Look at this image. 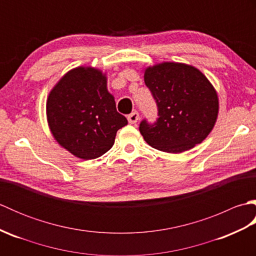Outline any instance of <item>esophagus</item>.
Segmentation results:
<instances>
[{
  "instance_id": "1",
  "label": "esophagus",
  "mask_w": 256,
  "mask_h": 256,
  "mask_svg": "<svg viewBox=\"0 0 256 256\" xmlns=\"http://www.w3.org/2000/svg\"><path fill=\"white\" fill-rule=\"evenodd\" d=\"M138 118H140V114H138V112H132L131 114H130V116H128V122L131 123V124H135L138 121Z\"/></svg>"
}]
</instances>
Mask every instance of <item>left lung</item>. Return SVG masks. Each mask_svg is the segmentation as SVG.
I'll return each mask as SVG.
<instances>
[{
    "instance_id": "8db88e82",
    "label": "left lung",
    "mask_w": 256,
    "mask_h": 256,
    "mask_svg": "<svg viewBox=\"0 0 256 256\" xmlns=\"http://www.w3.org/2000/svg\"><path fill=\"white\" fill-rule=\"evenodd\" d=\"M144 81L160 116L154 124L140 122V132L146 143L165 153L179 154L208 136L218 118L219 98L199 69L164 62L146 67Z\"/></svg>"
}]
</instances>
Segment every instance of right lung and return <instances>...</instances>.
<instances>
[{
  "label": "right lung",
  "mask_w": 256,
  "mask_h": 256,
  "mask_svg": "<svg viewBox=\"0 0 256 256\" xmlns=\"http://www.w3.org/2000/svg\"><path fill=\"white\" fill-rule=\"evenodd\" d=\"M106 74L79 66L54 86L47 98L48 126L56 142L81 160H94L110 150L128 120L116 111Z\"/></svg>",
  "instance_id": "add662e5"
}]
</instances>
